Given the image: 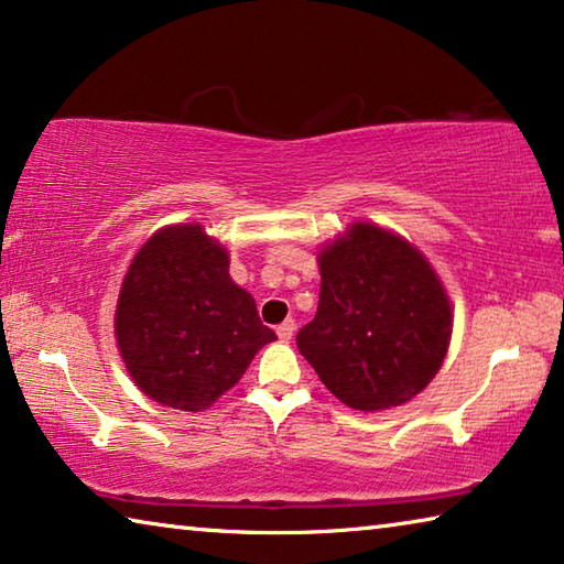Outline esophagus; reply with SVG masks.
I'll use <instances>...</instances> for the list:
<instances>
[{
    "label": "esophagus",
    "instance_id": "1",
    "mask_svg": "<svg viewBox=\"0 0 564 564\" xmlns=\"http://www.w3.org/2000/svg\"><path fill=\"white\" fill-rule=\"evenodd\" d=\"M275 333H279V338L283 340V343H289L291 338H293V333H295V321L293 318H285L279 328H275Z\"/></svg>",
    "mask_w": 564,
    "mask_h": 564
}]
</instances>
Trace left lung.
<instances>
[{
    "instance_id": "left-lung-1",
    "label": "left lung",
    "mask_w": 564,
    "mask_h": 564,
    "mask_svg": "<svg viewBox=\"0 0 564 564\" xmlns=\"http://www.w3.org/2000/svg\"><path fill=\"white\" fill-rule=\"evenodd\" d=\"M316 318L299 330L301 356L340 403L388 410L441 370L453 311L441 279L405 238L352 224L318 253Z\"/></svg>"
}]
</instances>
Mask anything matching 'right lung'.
<instances>
[{
    "instance_id": "1",
    "label": "right lung",
    "mask_w": 564,
    "mask_h": 564,
    "mask_svg": "<svg viewBox=\"0 0 564 564\" xmlns=\"http://www.w3.org/2000/svg\"><path fill=\"white\" fill-rule=\"evenodd\" d=\"M129 376L156 403L198 413L246 373L275 333L228 275V253L198 224L166 226L133 256L117 321Z\"/></svg>"
}]
</instances>
